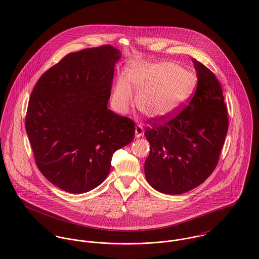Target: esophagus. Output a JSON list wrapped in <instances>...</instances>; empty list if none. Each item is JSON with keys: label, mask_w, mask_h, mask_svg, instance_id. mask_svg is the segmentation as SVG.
Segmentation results:
<instances>
[{"label": "esophagus", "mask_w": 259, "mask_h": 259, "mask_svg": "<svg viewBox=\"0 0 259 259\" xmlns=\"http://www.w3.org/2000/svg\"><path fill=\"white\" fill-rule=\"evenodd\" d=\"M143 126H141V125H137V126L135 127V136H136V138H140V137H142V136H143Z\"/></svg>", "instance_id": "esophagus-1"}]
</instances>
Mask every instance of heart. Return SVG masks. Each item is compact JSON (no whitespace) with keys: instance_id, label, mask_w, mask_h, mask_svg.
Returning a JSON list of instances; mask_svg holds the SVG:
<instances>
[{"instance_id":"b5f03b06","label":"heart","mask_w":259,"mask_h":259,"mask_svg":"<svg viewBox=\"0 0 259 259\" xmlns=\"http://www.w3.org/2000/svg\"><path fill=\"white\" fill-rule=\"evenodd\" d=\"M196 85V75L177 63L133 62L125 76L118 77L112 101L119 112H126L133 102V90L139 110L150 118L163 120L186 104Z\"/></svg>"}]
</instances>
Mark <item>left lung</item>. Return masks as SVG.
<instances>
[{"mask_svg":"<svg viewBox=\"0 0 259 259\" xmlns=\"http://www.w3.org/2000/svg\"><path fill=\"white\" fill-rule=\"evenodd\" d=\"M198 76L197 90L179 114L155 120L146 128L150 153L145 177L158 192L187 193L213 172L229 128L223 89L215 75L192 58Z\"/></svg>","mask_w":259,"mask_h":259,"instance_id":"1","label":"left lung"}]
</instances>
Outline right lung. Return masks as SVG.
Returning a JSON list of instances; mask_svg holds the SVG:
<instances>
[{
	"label": "right lung",
	"mask_w": 259,
	"mask_h": 259,
	"mask_svg": "<svg viewBox=\"0 0 259 259\" xmlns=\"http://www.w3.org/2000/svg\"><path fill=\"white\" fill-rule=\"evenodd\" d=\"M120 58L110 46L69 54L40 76L30 94L26 131L35 164L67 193L98 187L114 152L134 138V122L107 108Z\"/></svg>",
	"instance_id": "right-lung-1"
}]
</instances>
